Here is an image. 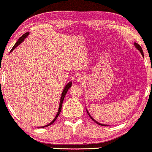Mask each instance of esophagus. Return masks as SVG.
I'll use <instances>...</instances> for the list:
<instances>
[{
  "mask_svg": "<svg viewBox=\"0 0 152 152\" xmlns=\"http://www.w3.org/2000/svg\"><path fill=\"white\" fill-rule=\"evenodd\" d=\"M78 80H79V81H80V82H82V81H83V79H82V78H79Z\"/></svg>",
  "mask_w": 152,
  "mask_h": 152,
  "instance_id": "1",
  "label": "esophagus"
}]
</instances>
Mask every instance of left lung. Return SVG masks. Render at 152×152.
I'll return each instance as SVG.
<instances>
[{"label":"left lung","instance_id":"8db88e82","mask_svg":"<svg viewBox=\"0 0 152 152\" xmlns=\"http://www.w3.org/2000/svg\"><path fill=\"white\" fill-rule=\"evenodd\" d=\"M134 46H136V48H137L138 50H139L140 52H141V54H142V56H143V55H144V54H143V52H142V48L141 47V46H140V45H139V44H137V43H134ZM87 113H88V115H89V117H91V119H92V120H94V121H96L97 124H99V125H101V126H106V125H104V124H99V123H98V121H96V120H94V119H93V118H92V117H91V115H89V113H88V111H87Z\"/></svg>","mask_w":152,"mask_h":152}]
</instances>
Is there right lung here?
Listing matches in <instances>:
<instances>
[{
  "instance_id": "obj_1",
  "label": "right lung",
  "mask_w": 152,
  "mask_h": 152,
  "mask_svg": "<svg viewBox=\"0 0 152 152\" xmlns=\"http://www.w3.org/2000/svg\"><path fill=\"white\" fill-rule=\"evenodd\" d=\"M28 33H24V35L22 36V37H20V39L18 40V42H17L16 43H15L14 46H13V47L12 48V49L11 50L10 53H11V52L12 51V50H13V49H15V48H16V47L18 46V45H19V44H20V43H22V42H23L24 39H25V38L27 37V36H28ZM71 86H72V82H70V83H69L68 84H67V85L66 86H65V88H64V89H63V93H62V94H61V101H60L59 108H58V113H57V114H56V117H54V119L53 120V121H51L50 123L49 124H48V125H46V126H43L42 128H45V127H47V126H50V125H51V124H53L54 122L56 121V119H57L58 116V115H59L60 113H61V107H62V104H63V99H64V98H65V95H66V94H67V91H68V89H69L70 87H71Z\"/></svg>"
}]
</instances>
